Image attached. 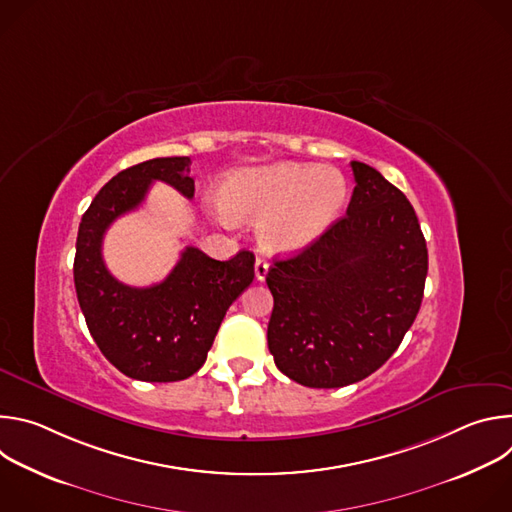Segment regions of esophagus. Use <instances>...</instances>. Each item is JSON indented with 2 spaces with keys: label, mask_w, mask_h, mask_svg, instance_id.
<instances>
[{
  "label": "esophagus",
  "mask_w": 512,
  "mask_h": 512,
  "mask_svg": "<svg viewBox=\"0 0 512 512\" xmlns=\"http://www.w3.org/2000/svg\"><path fill=\"white\" fill-rule=\"evenodd\" d=\"M267 271H269V263L265 259H257L255 261V279L263 281L267 277Z\"/></svg>",
  "instance_id": "esophagus-1"
}]
</instances>
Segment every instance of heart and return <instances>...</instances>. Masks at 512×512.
Instances as JSON below:
<instances>
[{
  "label": "heart",
  "mask_w": 512,
  "mask_h": 512,
  "mask_svg": "<svg viewBox=\"0 0 512 512\" xmlns=\"http://www.w3.org/2000/svg\"><path fill=\"white\" fill-rule=\"evenodd\" d=\"M348 184L338 170L281 162L233 172L218 188L227 221H257L259 245L296 253L320 239L340 216Z\"/></svg>",
  "instance_id": "obj_1"
}]
</instances>
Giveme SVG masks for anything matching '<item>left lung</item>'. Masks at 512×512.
Listing matches in <instances>:
<instances>
[{
	"mask_svg": "<svg viewBox=\"0 0 512 512\" xmlns=\"http://www.w3.org/2000/svg\"><path fill=\"white\" fill-rule=\"evenodd\" d=\"M346 216L310 247L275 259L267 344L277 369L304 387L334 389L373 375L411 328L427 247L405 194L375 168L350 162Z\"/></svg>",
	"mask_w": 512,
	"mask_h": 512,
	"instance_id": "left-lung-1",
	"label": "left lung"
}]
</instances>
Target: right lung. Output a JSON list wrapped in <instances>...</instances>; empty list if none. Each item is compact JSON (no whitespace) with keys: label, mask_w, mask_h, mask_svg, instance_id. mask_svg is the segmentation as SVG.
<instances>
[{"label":"right lung","mask_w":512,"mask_h":512,"mask_svg":"<svg viewBox=\"0 0 512 512\" xmlns=\"http://www.w3.org/2000/svg\"><path fill=\"white\" fill-rule=\"evenodd\" d=\"M190 158H154L111 178L83 214L75 255L77 298L89 332L105 358L129 379L174 383L194 375L229 306L255 277V257L241 251L216 261L186 247L170 275L150 287L115 279L103 261V237L113 221L135 210L152 182L194 196Z\"/></svg>","instance_id":"1"}]
</instances>
